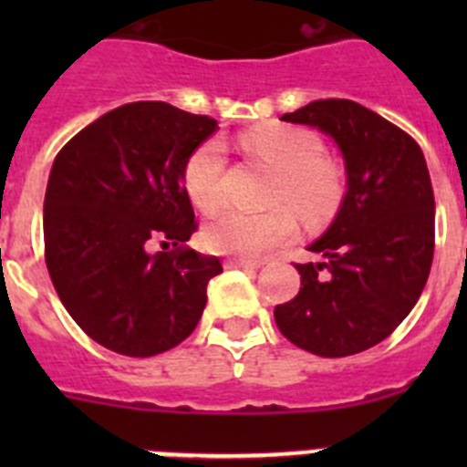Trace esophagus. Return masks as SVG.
Masks as SVG:
<instances>
[{
  "mask_svg": "<svg viewBox=\"0 0 467 467\" xmlns=\"http://www.w3.org/2000/svg\"><path fill=\"white\" fill-rule=\"evenodd\" d=\"M224 264L229 266V269H259V266H262V262H254V259H243V257H229Z\"/></svg>",
  "mask_w": 467,
  "mask_h": 467,
  "instance_id": "34e87169",
  "label": "esophagus"
}]
</instances>
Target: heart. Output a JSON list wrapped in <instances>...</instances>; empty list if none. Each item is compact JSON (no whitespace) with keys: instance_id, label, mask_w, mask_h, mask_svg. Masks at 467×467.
<instances>
[{"instance_id":"heart-1","label":"heart","mask_w":467,"mask_h":467,"mask_svg":"<svg viewBox=\"0 0 467 467\" xmlns=\"http://www.w3.org/2000/svg\"><path fill=\"white\" fill-rule=\"evenodd\" d=\"M241 147L278 171L274 189L275 203H290L301 220L317 224L332 217L344 196V177L323 154L311 133L287 126H257L241 135ZM224 147L208 140L192 151L184 163L182 182L192 203L203 213H214L224 201ZM296 222L287 208L266 213L226 210L203 231L208 250L257 259L295 236Z\"/></svg>"}]
</instances>
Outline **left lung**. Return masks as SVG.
Here are the masks:
<instances>
[{"instance_id":"obj_1","label":"left lung","mask_w":467,"mask_h":467,"mask_svg":"<svg viewBox=\"0 0 467 467\" xmlns=\"http://www.w3.org/2000/svg\"><path fill=\"white\" fill-rule=\"evenodd\" d=\"M283 121L323 130L346 163L339 214L296 264L299 295L274 308L285 339L323 358L372 348L410 316L431 274L435 196L423 151L353 100H316Z\"/></svg>"}]
</instances>
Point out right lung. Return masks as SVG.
<instances>
[{"label":"right lung","instance_id":"obj_1","mask_svg":"<svg viewBox=\"0 0 467 467\" xmlns=\"http://www.w3.org/2000/svg\"><path fill=\"white\" fill-rule=\"evenodd\" d=\"M217 121L168 102H128L74 135L53 161L44 257L57 296L90 339L128 358L182 344L222 274L187 245L196 231L184 163ZM154 242L172 244L151 255Z\"/></svg>","mask_w":467,"mask_h":467}]
</instances>
